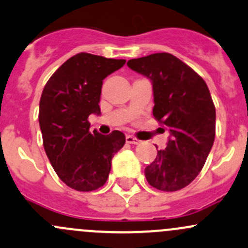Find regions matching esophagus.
Here are the masks:
<instances>
[{
    "mask_svg": "<svg viewBox=\"0 0 248 248\" xmlns=\"http://www.w3.org/2000/svg\"><path fill=\"white\" fill-rule=\"evenodd\" d=\"M126 141L128 142V144H132V145L141 144V140L137 139V138L132 137V135H126Z\"/></svg>",
    "mask_w": 248,
    "mask_h": 248,
    "instance_id": "34e87169",
    "label": "esophagus"
}]
</instances>
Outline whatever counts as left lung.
I'll list each match as a JSON object with an SVG mask.
<instances>
[{
    "mask_svg": "<svg viewBox=\"0 0 248 248\" xmlns=\"http://www.w3.org/2000/svg\"><path fill=\"white\" fill-rule=\"evenodd\" d=\"M152 80L153 116L170 132L164 150L145 169L150 186L177 191L202 170L215 139V106L197 72L170 53H155L127 62Z\"/></svg>",
    "mask_w": 248,
    "mask_h": 248,
    "instance_id": "8db88e82",
    "label": "left lung"
}]
</instances>
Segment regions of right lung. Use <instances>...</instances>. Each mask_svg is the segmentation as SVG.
Returning a JSON list of instances; mask_svg holds the SVG:
<instances>
[{
  "label": "right lung",
  "instance_id": "add662e5",
  "mask_svg": "<svg viewBox=\"0 0 248 248\" xmlns=\"http://www.w3.org/2000/svg\"><path fill=\"white\" fill-rule=\"evenodd\" d=\"M124 62L82 52L52 75L41 93L39 124L44 148L59 178L77 191L102 186L111 158L126 142L120 131L90 133L88 121L90 114H101L103 79Z\"/></svg>",
  "mask_w": 248,
  "mask_h": 248
}]
</instances>
